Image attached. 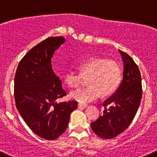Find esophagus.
<instances>
[{"label":"esophagus","mask_w":157,"mask_h":157,"mask_svg":"<svg viewBox=\"0 0 157 157\" xmlns=\"http://www.w3.org/2000/svg\"><path fill=\"white\" fill-rule=\"evenodd\" d=\"M79 108H86L87 107V105L86 104H82V103H78Z\"/></svg>","instance_id":"1"}]
</instances>
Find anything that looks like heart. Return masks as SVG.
Instances as JSON below:
<instances>
[{
  "label": "heart",
  "mask_w": 157,
  "mask_h": 157,
  "mask_svg": "<svg viewBox=\"0 0 157 157\" xmlns=\"http://www.w3.org/2000/svg\"><path fill=\"white\" fill-rule=\"evenodd\" d=\"M80 73L68 71L64 76V83L69 88L77 87L83 77H87L89 86L79 88L70 94L71 99L81 103L96 100L103 94H113L122 80V70L117 63L103 58H90L78 64Z\"/></svg>",
  "instance_id": "1"
}]
</instances>
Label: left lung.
Returning a JSON list of instances; mask_svg holds the SVG:
<instances>
[{"label": "left lung", "mask_w": 157, "mask_h": 157, "mask_svg": "<svg viewBox=\"0 0 157 157\" xmlns=\"http://www.w3.org/2000/svg\"><path fill=\"white\" fill-rule=\"evenodd\" d=\"M124 63L123 79L118 89L103 103V114L91 123L93 131L103 139H112L123 133L133 121L142 97L141 75L137 65L119 50Z\"/></svg>", "instance_id": "8db88e82"}]
</instances>
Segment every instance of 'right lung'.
<instances>
[{"label":"right lung","mask_w":157,"mask_h":157,"mask_svg":"<svg viewBox=\"0 0 157 157\" xmlns=\"http://www.w3.org/2000/svg\"><path fill=\"white\" fill-rule=\"evenodd\" d=\"M63 36L47 38L27 53L20 61L14 77L16 107L32 131L45 140L57 139L66 130L75 100L57 103L67 95L51 59L65 43Z\"/></svg>","instance_id":"obj_1"}]
</instances>
